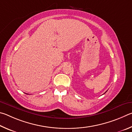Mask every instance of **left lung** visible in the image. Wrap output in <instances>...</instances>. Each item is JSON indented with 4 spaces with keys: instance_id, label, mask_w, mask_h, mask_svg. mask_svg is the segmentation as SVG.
Listing matches in <instances>:
<instances>
[{
    "instance_id": "1",
    "label": "left lung",
    "mask_w": 132,
    "mask_h": 132,
    "mask_svg": "<svg viewBox=\"0 0 132 132\" xmlns=\"http://www.w3.org/2000/svg\"><path fill=\"white\" fill-rule=\"evenodd\" d=\"M107 92V91H106V92H105V93H106V92Z\"/></svg>"
}]
</instances>
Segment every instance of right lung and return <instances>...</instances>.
<instances>
[{"label":"right lung","mask_w":132,"mask_h":132,"mask_svg":"<svg viewBox=\"0 0 132 132\" xmlns=\"http://www.w3.org/2000/svg\"><path fill=\"white\" fill-rule=\"evenodd\" d=\"M26 94H27V93H26Z\"/></svg>","instance_id":"1"}]
</instances>
